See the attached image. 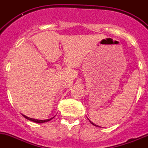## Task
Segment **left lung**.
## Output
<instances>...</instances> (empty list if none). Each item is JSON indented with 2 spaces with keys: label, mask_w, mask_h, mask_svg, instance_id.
<instances>
[{
  "label": "left lung",
  "mask_w": 148,
  "mask_h": 148,
  "mask_svg": "<svg viewBox=\"0 0 148 148\" xmlns=\"http://www.w3.org/2000/svg\"><path fill=\"white\" fill-rule=\"evenodd\" d=\"M88 120H89V119H88ZM90 122H91V124H93V125H94V126H95V127H99V126L96 125V124H94V123H92V121H90Z\"/></svg>",
  "instance_id": "8db88e82"
}]
</instances>
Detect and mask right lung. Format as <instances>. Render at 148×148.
I'll return each instance as SVG.
<instances>
[{"mask_svg":"<svg viewBox=\"0 0 148 148\" xmlns=\"http://www.w3.org/2000/svg\"><path fill=\"white\" fill-rule=\"evenodd\" d=\"M23 116H24V118H25V119H27V120L32 121L36 122V123H39V124H42V123H45V122L49 121H51V119H53V118H51V119H47V120H38V119H31V118H29V117H27V116H25V115H23Z\"/></svg>","mask_w":148,"mask_h":148,"instance_id":"obj_1","label":"right lung"}]
</instances>
